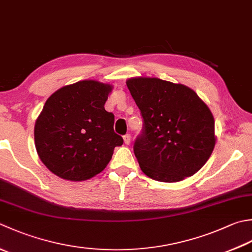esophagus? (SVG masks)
Instances as JSON below:
<instances>
[{
	"mask_svg": "<svg viewBox=\"0 0 252 252\" xmlns=\"http://www.w3.org/2000/svg\"><path fill=\"white\" fill-rule=\"evenodd\" d=\"M123 141H125V143H126V145H129L130 142H131V135L130 134H126L125 136H123Z\"/></svg>",
	"mask_w": 252,
	"mask_h": 252,
	"instance_id": "34e87169",
	"label": "esophagus"
}]
</instances>
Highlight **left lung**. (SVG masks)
<instances>
[{"instance_id":"obj_1","label":"left lung","mask_w":252,"mask_h":252,"mask_svg":"<svg viewBox=\"0 0 252 252\" xmlns=\"http://www.w3.org/2000/svg\"><path fill=\"white\" fill-rule=\"evenodd\" d=\"M143 118L133 151L150 178L176 182L199 171L215 146L214 118L199 96L181 84L136 77L126 82Z\"/></svg>"}]
</instances>
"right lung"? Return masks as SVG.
Returning a JSON list of instances; mask_svg holds the SVG:
<instances>
[{
    "instance_id": "add662e5",
    "label": "right lung",
    "mask_w": 252,
    "mask_h": 252,
    "mask_svg": "<svg viewBox=\"0 0 252 252\" xmlns=\"http://www.w3.org/2000/svg\"><path fill=\"white\" fill-rule=\"evenodd\" d=\"M110 92L108 84L81 81L48 98L34 125V145L54 175L71 181L90 179L123 144L113 130L115 116L103 107Z\"/></svg>"
}]
</instances>
